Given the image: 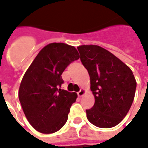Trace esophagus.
Returning <instances> with one entry per match:
<instances>
[{
  "instance_id": "1",
  "label": "esophagus",
  "mask_w": 148,
  "mask_h": 148,
  "mask_svg": "<svg viewBox=\"0 0 148 148\" xmlns=\"http://www.w3.org/2000/svg\"><path fill=\"white\" fill-rule=\"evenodd\" d=\"M85 92H85V90L84 88H81V90L77 92V96H79V97H82V96H83L85 95Z\"/></svg>"
}]
</instances>
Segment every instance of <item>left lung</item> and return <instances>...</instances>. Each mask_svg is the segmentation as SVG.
<instances>
[{
	"mask_svg": "<svg viewBox=\"0 0 148 148\" xmlns=\"http://www.w3.org/2000/svg\"><path fill=\"white\" fill-rule=\"evenodd\" d=\"M81 61L90 77L95 103L86 110L87 119L99 128L117 125L129 112L135 96L136 82L121 60L98 45L77 47Z\"/></svg>",
	"mask_w": 148,
	"mask_h": 148,
	"instance_id": "1",
	"label": "left lung"
}]
</instances>
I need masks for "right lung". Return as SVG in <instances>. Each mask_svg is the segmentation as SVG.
<instances>
[{"label":"right lung","mask_w":148,"mask_h":148,"mask_svg":"<svg viewBox=\"0 0 148 148\" xmlns=\"http://www.w3.org/2000/svg\"><path fill=\"white\" fill-rule=\"evenodd\" d=\"M77 50L64 43H51L40 50L20 83L18 99L34 129L45 134L57 132L65 125L76 92L61 89L62 74L79 59Z\"/></svg>","instance_id":"right-lung-1"}]
</instances>
